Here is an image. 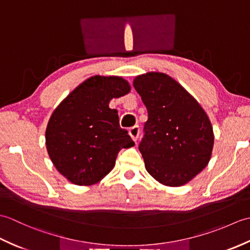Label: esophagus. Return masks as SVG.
<instances>
[{
    "instance_id": "obj_1",
    "label": "esophagus",
    "mask_w": 250,
    "mask_h": 250,
    "mask_svg": "<svg viewBox=\"0 0 250 250\" xmlns=\"http://www.w3.org/2000/svg\"><path fill=\"white\" fill-rule=\"evenodd\" d=\"M129 133H130L132 139H133V141L136 142L137 139H139V135H140V126L135 125V126H133V128H131L129 130Z\"/></svg>"
}]
</instances>
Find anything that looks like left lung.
<instances>
[{"mask_svg":"<svg viewBox=\"0 0 250 250\" xmlns=\"http://www.w3.org/2000/svg\"><path fill=\"white\" fill-rule=\"evenodd\" d=\"M133 86L148 111L139 145L147 172L169 187L187 184L209 162L214 133L208 117L167 74L146 73Z\"/></svg>","mask_w":250,"mask_h":250,"instance_id":"1","label":"left lung"}]
</instances>
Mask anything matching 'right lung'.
I'll use <instances>...</instances> for the list:
<instances>
[{
	"label": "right lung",
	"mask_w": 250,
	"mask_h": 250,
	"mask_svg": "<svg viewBox=\"0 0 250 250\" xmlns=\"http://www.w3.org/2000/svg\"><path fill=\"white\" fill-rule=\"evenodd\" d=\"M130 92L124 78L93 76L73 90L52 113L46 129L47 151L56 168L71 183L100 182L115 167L122 148L134 146L119 125L113 98Z\"/></svg>",
	"instance_id": "add662e5"
}]
</instances>
